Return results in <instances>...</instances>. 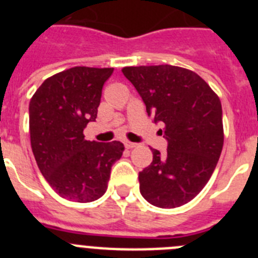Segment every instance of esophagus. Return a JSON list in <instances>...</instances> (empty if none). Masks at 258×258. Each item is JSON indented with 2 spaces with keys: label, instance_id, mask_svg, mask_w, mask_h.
Here are the masks:
<instances>
[{
  "label": "esophagus",
  "instance_id": "34e87169",
  "mask_svg": "<svg viewBox=\"0 0 258 258\" xmlns=\"http://www.w3.org/2000/svg\"><path fill=\"white\" fill-rule=\"evenodd\" d=\"M137 143H134V142H129V141H126V142H125V147H126V149H134V147H137Z\"/></svg>",
  "mask_w": 258,
  "mask_h": 258
}]
</instances>
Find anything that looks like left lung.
I'll use <instances>...</instances> for the list:
<instances>
[{
  "label": "left lung",
  "mask_w": 258,
  "mask_h": 258,
  "mask_svg": "<svg viewBox=\"0 0 258 258\" xmlns=\"http://www.w3.org/2000/svg\"><path fill=\"white\" fill-rule=\"evenodd\" d=\"M147 113L164 124L166 154L152 150V163L140 172V191L159 208L181 207L203 190L223 146L218 95L198 74L169 64L124 67Z\"/></svg>",
  "instance_id": "obj_1"
}]
</instances>
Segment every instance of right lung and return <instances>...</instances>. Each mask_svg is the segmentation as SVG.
I'll use <instances>...</instances> for the list:
<instances>
[{
	"mask_svg": "<svg viewBox=\"0 0 258 258\" xmlns=\"http://www.w3.org/2000/svg\"><path fill=\"white\" fill-rule=\"evenodd\" d=\"M113 68L74 67L49 77L29 102V133L38 169L64 199L94 202L106 192L111 168L124 145L86 141L102 88Z\"/></svg>",
	"mask_w": 258,
	"mask_h": 258,
	"instance_id": "obj_1",
	"label": "right lung"
}]
</instances>
